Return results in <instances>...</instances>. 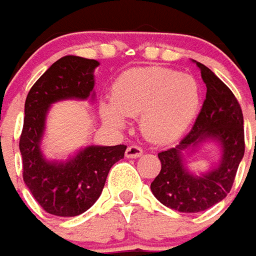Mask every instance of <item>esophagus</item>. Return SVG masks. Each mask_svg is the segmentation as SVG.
Wrapping results in <instances>:
<instances>
[{
	"label": "esophagus",
	"mask_w": 256,
	"mask_h": 256,
	"mask_svg": "<svg viewBox=\"0 0 256 256\" xmlns=\"http://www.w3.org/2000/svg\"><path fill=\"white\" fill-rule=\"evenodd\" d=\"M143 154V150L139 146H128L126 152H125V157L128 158H138Z\"/></svg>",
	"instance_id": "34e87169"
}]
</instances>
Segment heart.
<instances>
[{
    "label": "heart",
    "mask_w": 256,
    "mask_h": 256,
    "mask_svg": "<svg viewBox=\"0 0 256 256\" xmlns=\"http://www.w3.org/2000/svg\"><path fill=\"white\" fill-rule=\"evenodd\" d=\"M112 102L100 104L110 126L122 130L125 117H139L140 131L154 143H171L189 128L200 108L201 88L193 76L166 67H139L117 77Z\"/></svg>",
    "instance_id": "heart-1"
}]
</instances>
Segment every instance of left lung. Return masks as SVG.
Returning <instances> with one entry per match:
<instances>
[{
	"label": "left lung",
	"instance_id": "left-lung-1",
	"mask_svg": "<svg viewBox=\"0 0 256 256\" xmlns=\"http://www.w3.org/2000/svg\"><path fill=\"white\" fill-rule=\"evenodd\" d=\"M196 64L206 85V100L192 131L178 146L158 153L161 171L150 184L161 204L179 212L206 211L224 200L246 150L244 118L236 96L208 67L200 62ZM208 140L221 144V160L210 172L196 176L186 166L184 154Z\"/></svg>",
	"mask_w": 256,
	"mask_h": 256
}]
</instances>
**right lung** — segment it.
<instances>
[{
  "instance_id": "add662e5",
  "label": "right lung",
  "mask_w": 256,
  "mask_h": 256,
  "mask_svg": "<svg viewBox=\"0 0 256 256\" xmlns=\"http://www.w3.org/2000/svg\"><path fill=\"white\" fill-rule=\"evenodd\" d=\"M99 62L63 56L32 85L24 103L19 148L23 180L42 210L56 216H77L95 204L110 168L124 158L126 146H88L66 161H48L41 152L52 103L95 99L94 72Z\"/></svg>"
}]
</instances>
